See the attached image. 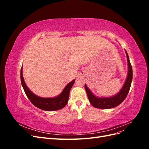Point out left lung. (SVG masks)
<instances>
[{
  "label": "left lung",
  "mask_w": 149,
  "mask_h": 149,
  "mask_svg": "<svg viewBox=\"0 0 149 149\" xmlns=\"http://www.w3.org/2000/svg\"><path fill=\"white\" fill-rule=\"evenodd\" d=\"M125 53L128 63V74L123 88L115 96L106 97H97L95 95H94L93 93L87 87L86 85H84V88L86 91L88 100L93 107L99 108V109H111V108H113L119 106L127 97L132 80V68L126 50Z\"/></svg>",
  "instance_id": "8db88e82"
}]
</instances>
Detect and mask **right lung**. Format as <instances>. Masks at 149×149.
I'll list each match as a JSON object with an SVG mask.
<instances>
[{
	"label": "right lung",
	"instance_id": "1",
	"mask_svg": "<svg viewBox=\"0 0 149 149\" xmlns=\"http://www.w3.org/2000/svg\"><path fill=\"white\" fill-rule=\"evenodd\" d=\"M22 75H23V73H22V66L20 70V79L22 87L24 88L26 96L35 106L44 111H53L61 109L67 104L68 102L70 91L74 84L75 79L71 81L70 83L68 84L64 89L63 90L61 93L56 97L47 98L38 96L31 92L29 88L26 86Z\"/></svg>",
	"mask_w": 149,
	"mask_h": 149
}]
</instances>
